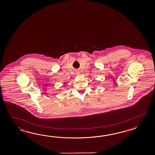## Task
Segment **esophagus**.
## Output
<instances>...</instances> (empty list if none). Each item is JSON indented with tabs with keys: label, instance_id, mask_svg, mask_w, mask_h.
Listing matches in <instances>:
<instances>
[{
	"label": "esophagus",
	"instance_id": "obj_1",
	"mask_svg": "<svg viewBox=\"0 0 155 155\" xmlns=\"http://www.w3.org/2000/svg\"><path fill=\"white\" fill-rule=\"evenodd\" d=\"M75 73H76V75L77 76H79V75H80V71H79V70H76Z\"/></svg>",
	"mask_w": 155,
	"mask_h": 155
}]
</instances>
